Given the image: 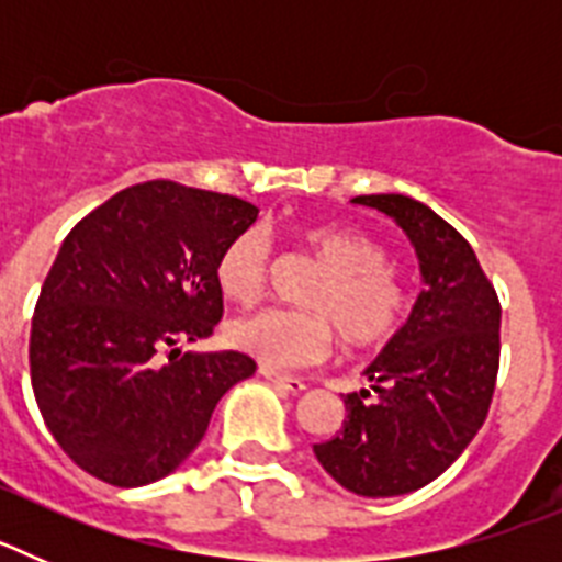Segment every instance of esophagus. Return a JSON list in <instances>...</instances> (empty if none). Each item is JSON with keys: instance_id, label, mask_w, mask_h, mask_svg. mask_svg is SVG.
Here are the masks:
<instances>
[{"instance_id": "esophagus-1", "label": "esophagus", "mask_w": 562, "mask_h": 562, "mask_svg": "<svg viewBox=\"0 0 562 562\" xmlns=\"http://www.w3.org/2000/svg\"><path fill=\"white\" fill-rule=\"evenodd\" d=\"M261 376H265L267 382H272L278 391H286V394H301V391H306V382L297 380V376L278 374V371L272 369H261Z\"/></svg>"}]
</instances>
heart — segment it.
<instances>
[{
  "label": "heart",
  "instance_id": "1",
  "mask_svg": "<svg viewBox=\"0 0 562 562\" xmlns=\"http://www.w3.org/2000/svg\"><path fill=\"white\" fill-rule=\"evenodd\" d=\"M324 276L306 292L310 312L265 310L227 326V342L265 369L286 371L321 362L331 349V326L346 346H376L400 326L405 292L380 241L342 225H312L301 233ZM270 272V238L261 227H247L222 247L213 281L233 304H256Z\"/></svg>",
  "mask_w": 562,
  "mask_h": 562
}]
</instances>
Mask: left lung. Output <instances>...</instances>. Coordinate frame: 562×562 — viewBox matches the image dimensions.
Segmentation results:
<instances>
[{"label": "left lung", "instance_id": "left-lung-1", "mask_svg": "<svg viewBox=\"0 0 562 562\" xmlns=\"http://www.w3.org/2000/svg\"><path fill=\"white\" fill-rule=\"evenodd\" d=\"M411 238L422 292L408 321L366 369L370 391L346 394V419L312 445L349 493L391 498L439 479L479 434L501 357V304L473 247L428 205L402 193L355 196Z\"/></svg>", "mask_w": 562, "mask_h": 562}]
</instances>
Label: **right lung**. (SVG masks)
<instances>
[{
  "mask_svg": "<svg viewBox=\"0 0 562 562\" xmlns=\"http://www.w3.org/2000/svg\"><path fill=\"white\" fill-rule=\"evenodd\" d=\"M258 207L151 180L114 193L64 238L30 329V382L64 453L114 486L173 473L216 402L256 371L241 351H182L213 331V265Z\"/></svg>",
  "mask_w": 562,
  "mask_h": 562,
  "instance_id": "add662e5",
  "label": "right lung"
}]
</instances>
